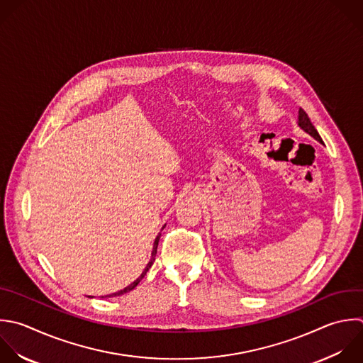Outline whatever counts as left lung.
<instances>
[{
  "mask_svg": "<svg viewBox=\"0 0 363 363\" xmlns=\"http://www.w3.org/2000/svg\"><path fill=\"white\" fill-rule=\"evenodd\" d=\"M298 126H299L303 132H306L308 135H311L313 139H316L318 142H322L319 133L316 132V129H315L313 125L311 123V121H309L306 112H305L303 109H301V108H299V111H298Z\"/></svg>",
  "mask_w": 363,
  "mask_h": 363,
  "instance_id": "obj_1",
  "label": "left lung"
}]
</instances>
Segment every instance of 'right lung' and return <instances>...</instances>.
Returning a JSON list of instances; mask_svg holds the SVG:
<instances>
[{
	"label": "right lung",
	"mask_w": 363,
	"mask_h": 363,
	"mask_svg": "<svg viewBox=\"0 0 363 363\" xmlns=\"http://www.w3.org/2000/svg\"><path fill=\"white\" fill-rule=\"evenodd\" d=\"M164 228V227H163ZM159 240H160V234L156 237V240H155V244H153V251H152V258H150V261L147 262V265H146V268L143 269V272H142V275L136 279V281H133L129 286H126V288H123V289H121V291H118V292H113V294H111V295H105V296H108V298H111V296H119V295H123V294H126V292H129V291H132L142 279H143V277L146 275V272L149 271V268L153 265V261H155V257H156V252H157V245H159ZM104 298V296H102Z\"/></svg>",
	"instance_id": "obj_1"
}]
</instances>
